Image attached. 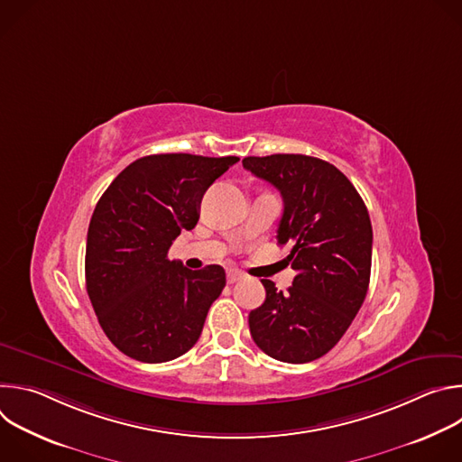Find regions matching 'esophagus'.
Instances as JSON below:
<instances>
[{
  "label": "esophagus",
  "mask_w": 462,
  "mask_h": 462,
  "mask_svg": "<svg viewBox=\"0 0 462 462\" xmlns=\"http://www.w3.org/2000/svg\"><path fill=\"white\" fill-rule=\"evenodd\" d=\"M241 271H237V269H230L228 273H226V282L228 283H236L237 280H241Z\"/></svg>",
  "instance_id": "esophagus-1"
}]
</instances>
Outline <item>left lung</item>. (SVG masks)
Segmentation results:
<instances>
[{"label":"left lung","instance_id":"8db88e82","mask_svg":"<svg viewBox=\"0 0 462 462\" xmlns=\"http://www.w3.org/2000/svg\"><path fill=\"white\" fill-rule=\"evenodd\" d=\"M243 166L283 197L278 245L296 278L283 294L261 280L265 301L248 314L250 335L269 356L307 364L331 351L360 310L371 276L373 228L351 180L309 155L245 157Z\"/></svg>","mask_w":462,"mask_h":462}]
</instances>
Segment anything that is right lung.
I'll return each mask as SVG.
<instances>
[{
  "label": "right lung",
  "mask_w": 462,
  "mask_h": 462,
  "mask_svg": "<svg viewBox=\"0 0 462 462\" xmlns=\"http://www.w3.org/2000/svg\"><path fill=\"white\" fill-rule=\"evenodd\" d=\"M239 157L148 155L107 186L86 246V289L98 323L125 356L161 364L199 340L226 285L223 267L189 271L168 259L180 230L199 221L205 191Z\"/></svg>",
  "instance_id": "obj_1"
}]
</instances>
